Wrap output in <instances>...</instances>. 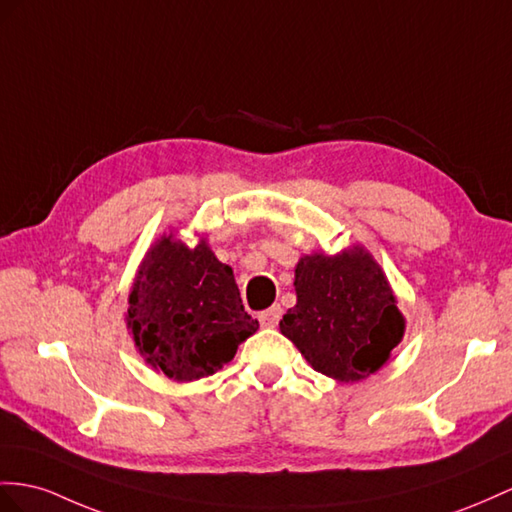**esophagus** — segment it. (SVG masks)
Listing matches in <instances>:
<instances>
[{"instance_id": "1", "label": "esophagus", "mask_w": 512, "mask_h": 512, "mask_svg": "<svg viewBox=\"0 0 512 512\" xmlns=\"http://www.w3.org/2000/svg\"><path fill=\"white\" fill-rule=\"evenodd\" d=\"M281 313H283L281 305H272L270 309L259 313V324L264 326V329H274V326H277L281 320Z\"/></svg>"}]
</instances>
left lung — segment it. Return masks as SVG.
Listing matches in <instances>:
<instances>
[{
    "instance_id": "1",
    "label": "left lung",
    "mask_w": 512,
    "mask_h": 512,
    "mask_svg": "<svg viewBox=\"0 0 512 512\" xmlns=\"http://www.w3.org/2000/svg\"><path fill=\"white\" fill-rule=\"evenodd\" d=\"M296 305L281 333L313 370L337 383H357L389 361L406 331L389 279L363 244L329 255L313 251L294 270Z\"/></svg>"
}]
</instances>
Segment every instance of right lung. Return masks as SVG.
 <instances>
[{"label": "right lung", "mask_w": 512, "mask_h": 512, "mask_svg": "<svg viewBox=\"0 0 512 512\" xmlns=\"http://www.w3.org/2000/svg\"><path fill=\"white\" fill-rule=\"evenodd\" d=\"M196 238L188 246L173 229L149 246L125 311L138 355L177 383L222 370L259 329L244 311L231 266L218 261L205 235Z\"/></svg>", "instance_id": "right-lung-1"}]
</instances>
